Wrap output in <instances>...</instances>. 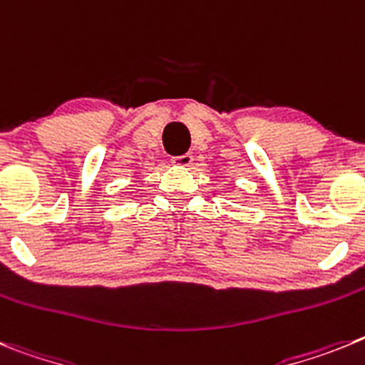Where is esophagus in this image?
<instances>
[{
	"mask_svg": "<svg viewBox=\"0 0 365 365\" xmlns=\"http://www.w3.org/2000/svg\"><path fill=\"white\" fill-rule=\"evenodd\" d=\"M170 163L176 167H190L192 163V156L190 154H182V156H175V158L170 160Z\"/></svg>",
	"mask_w": 365,
	"mask_h": 365,
	"instance_id": "34e87169",
	"label": "esophagus"
}]
</instances>
